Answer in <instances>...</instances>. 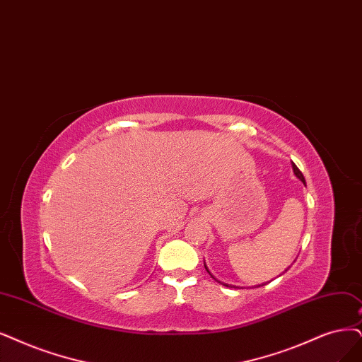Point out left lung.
Instances as JSON below:
<instances>
[{"mask_svg":"<svg viewBox=\"0 0 362 362\" xmlns=\"http://www.w3.org/2000/svg\"><path fill=\"white\" fill-rule=\"evenodd\" d=\"M292 170H293V174H296V176H297V177H298V179H300V180L304 183V185H305V180H304L303 173L298 170V167H297L296 164H293V163H292ZM204 267H206V264H204ZM206 270H207V267H206ZM207 272H209V270H207ZM285 272H286V270H285ZM209 273H210V272H209ZM210 276H211V274H210ZM264 285H265V284H262V285H258V286H264ZM225 286H230V285H225Z\"/></svg>","mask_w":362,"mask_h":362,"instance_id":"1","label":"left lung"}]
</instances>
